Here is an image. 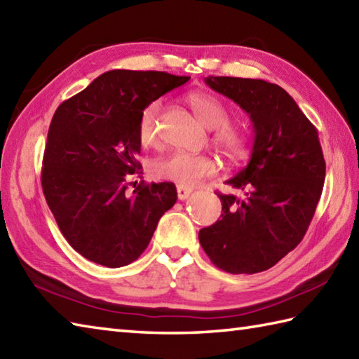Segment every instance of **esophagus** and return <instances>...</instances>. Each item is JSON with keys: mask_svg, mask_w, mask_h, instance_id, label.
<instances>
[{"mask_svg": "<svg viewBox=\"0 0 359 359\" xmlns=\"http://www.w3.org/2000/svg\"><path fill=\"white\" fill-rule=\"evenodd\" d=\"M189 194H191V189H189V188H187V187H182V185H177V198H179L180 201H184V199H187Z\"/></svg>", "mask_w": 359, "mask_h": 359, "instance_id": "obj_1", "label": "esophagus"}]
</instances>
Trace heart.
<instances>
[{
	"label": "heart",
	"mask_w": 359,
	"mask_h": 359,
	"mask_svg": "<svg viewBox=\"0 0 359 359\" xmlns=\"http://www.w3.org/2000/svg\"><path fill=\"white\" fill-rule=\"evenodd\" d=\"M189 107L194 111L196 118L205 126L207 129L213 130V142L216 146L229 154L238 156L241 154L245 144L243 132L229 124V110L217 97L208 93H189L187 96ZM158 111L160 104L151 102L142 111L137 126L138 142L143 147H151L157 144L158 140ZM217 170L216 161L205 156V154H189L175 151L168 156L154 161L152 174L157 179L170 180L182 187H194L201 180L213 175Z\"/></svg>",
	"instance_id": "b5f03b06"
}]
</instances>
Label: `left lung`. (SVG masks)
<instances>
[{
    "mask_svg": "<svg viewBox=\"0 0 359 359\" xmlns=\"http://www.w3.org/2000/svg\"><path fill=\"white\" fill-rule=\"evenodd\" d=\"M205 83L249 115L255 138L248 166L226 182L243 196L217 194L222 217L199 231V241L219 269L257 273L305 236L324 188V154L318 130L277 83L226 76Z\"/></svg>",
    "mask_w": 359,
    "mask_h": 359,
    "instance_id": "obj_1",
    "label": "left lung"
}]
</instances>
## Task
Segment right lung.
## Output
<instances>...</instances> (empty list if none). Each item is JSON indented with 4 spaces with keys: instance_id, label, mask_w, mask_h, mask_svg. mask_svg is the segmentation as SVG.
Here are the masks:
<instances>
[{
    "instance_id": "1",
    "label": "right lung",
    "mask_w": 359,
    "mask_h": 359,
    "mask_svg": "<svg viewBox=\"0 0 359 359\" xmlns=\"http://www.w3.org/2000/svg\"><path fill=\"white\" fill-rule=\"evenodd\" d=\"M188 79L165 72L111 69L55 110L41 188L62 235L90 262L107 268L135 262L160 217L177 201L171 182L133 185L129 193L128 180L142 174L140 115Z\"/></svg>"
}]
</instances>
